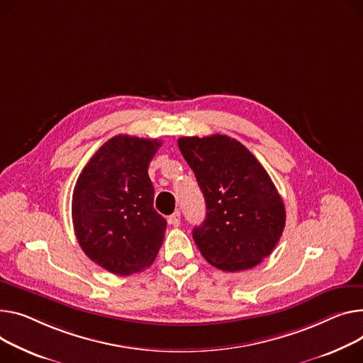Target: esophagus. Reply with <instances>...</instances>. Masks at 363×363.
Wrapping results in <instances>:
<instances>
[{
  "mask_svg": "<svg viewBox=\"0 0 363 363\" xmlns=\"http://www.w3.org/2000/svg\"><path fill=\"white\" fill-rule=\"evenodd\" d=\"M167 222L171 223L172 226L178 228V226L181 225V213H179V211H175L174 214L169 216V217H167Z\"/></svg>",
  "mask_w": 363,
  "mask_h": 363,
  "instance_id": "obj_1",
  "label": "esophagus"
}]
</instances>
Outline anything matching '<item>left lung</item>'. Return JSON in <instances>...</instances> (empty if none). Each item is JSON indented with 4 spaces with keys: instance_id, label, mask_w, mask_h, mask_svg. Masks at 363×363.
<instances>
[{
    "instance_id": "1",
    "label": "left lung",
    "mask_w": 363,
    "mask_h": 363,
    "mask_svg": "<svg viewBox=\"0 0 363 363\" xmlns=\"http://www.w3.org/2000/svg\"><path fill=\"white\" fill-rule=\"evenodd\" d=\"M178 146L206 200V220L192 230L200 252L223 272L255 267L286 225L284 203L267 171L228 135L181 137Z\"/></svg>"
}]
</instances>
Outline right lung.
Returning a JSON list of instances; mask_svg holds the SVG:
<instances>
[{"instance_id": "1", "label": "right lung", "mask_w": 363, "mask_h": 363, "mask_svg": "<svg viewBox=\"0 0 363 363\" xmlns=\"http://www.w3.org/2000/svg\"><path fill=\"white\" fill-rule=\"evenodd\" d=\"M162 141L115 135L96 152L72 192V225L83 252L102 269L128 276L150 267L166 230L153 207L147 169Z\"/></svg>"}]
</instances>
